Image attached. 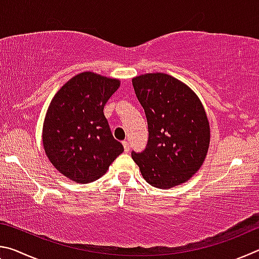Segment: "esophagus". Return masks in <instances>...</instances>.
<instances>
[{"label": "esophagus", "instance_id": "esophagus-1", "mask_svg": "<svg viewBox=\"0 0 259 259\" xmlns=\"http://www.w3.org/2000/svg\"><path fill=\"white\" fill-rule=\"evenodd\" d=\"M122 144H123L124 151L125 152H129L130 151V143L128 142V140H123V142H122Z\"/></svg>", "mask_w": 259, "mask_h": 259}]
</instances>
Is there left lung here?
<instances>
[{"label": "left lung", "mask_w": 259, "mask_h": 259, "mask_svg": "<svg viewBox=\"0 0 259 259\" xmlns=\"http://www.w3.org/2000/svg\"><path fill=\"white\" fill-rule=\"evenodd\" d=\"M133 85L146 114L148 140L145 150L131 156L152 186L181 185L207 156L210 128L203 105L190 87L168 74L136 76Z\"/></svg>", "instance_id": "obj_1"}]
</instances>
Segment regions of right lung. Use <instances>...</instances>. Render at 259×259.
<instances>
[{"label": "right lung", "instance_id": "obj_1", "mask_svg": "<svg viewBox=\"0 0 259 259\" xmlns=\"http://www.w3.org/2000/svg\"><path fill=\"white\" fill-rule=\"evenodd\" d=\"M119 87L116 78L83 72L52 98L43 123V147L55 168L71 181H97L123 152L104 115Z\"/></svg>", "mask_w": 259, "mask_h": 259}]
</instances>
